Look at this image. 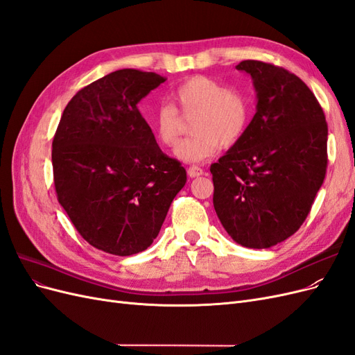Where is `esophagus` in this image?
Here are the masks:
<instances>
[{
	"label": "esophagus",
	"instance_id": "esophagus-1",
	"mask_svg": "<svg viewBox=\"0 0 355 355\" xmlns=\"http://www.w3.org/2000/svg\"><path fill=\"white\" fill-rule=\"evenodd\" d=\"M202 173H204L202 168L198 167V166H191V167L188 168V176H189V178H198V176H201Z\"/></svg>",
	"mask_w": 355,
	"mask_h": 355
}]
</instances>
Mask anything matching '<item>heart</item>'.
<instances>
[{"label": "heart", "instance_id": "1", "mask_svg": "<svg viewBox=\"0 0 355 355\" xmlns=\"http://www.w3.org/2000/svg\"><path fill=\"white\" fill-rule=\"evenodd\" d=\"M176 108L184 115H194L191 135L176 149L175 157L184 163H200L237 144L249 127L252 102L237 89H227L216 80L196 75L182 83L173 93ZM175 106L159 105L151 120L158 141L171 146L178 142L180 116Z\"/></svg>", "mask_w": 355, "mask_h": 355}]
</instances>
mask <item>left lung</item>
Listing matches in <instances>:
<instances>
[{
	"instance_id": "obj_1",
	"label": "left lung",
	"mask_w": 355,
	"mask_h": 355,
	"mask_svg": "<svg viewBox=\"0 0 355 355\" xmlns=\"http://www.w3.org/2000/svg\"><path fill=\"white\" fill-rule=\"evenodd\" d=\"M250 75L256 114L245 133L210 166L213 206L230 237L268 249L306 219L327 168V123L314 93L295 73L259 60Z\"/></svg>"
}]
</instances>
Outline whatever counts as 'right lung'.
I'll return each mask as SVG.
<instances>
[{"instance_id": "add662e5", "label": "right lung", "mask_w": 355, "mask_h": 355, "mask_svg": "<svg viewBox=\"0 0 355 355\" xmlns=\"http://www.w3.org/2000/svg\"><path fill=\"white\" fill-rule=\"evenodd\" d=\"M164 81L137 69L105 75L69 101L53 139L60 206L85 241L110 254L146 250L187 184L137 110Z\"/></svg>"}]
</instances>
